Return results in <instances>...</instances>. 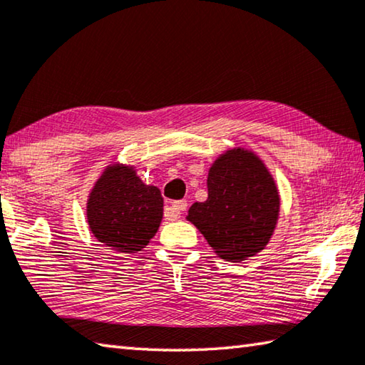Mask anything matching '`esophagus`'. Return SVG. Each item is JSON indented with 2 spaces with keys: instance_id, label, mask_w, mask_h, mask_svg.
<instances>
[{
  "instance_id": "esophagus-1",
  "label": "esophagus",
  "mask_w": 365,
  "mask_h": 365,
  "mask_svg": "<svg viewBox=\"0 0 365 365\" xmlns=\"http://www.w3.org/2000/svg\"><path fill=\"white\" fill-rule=\"evenodd\" d=\"M187 207H188V202L185 200H178L172 202V209L177 212V215H180L183 211H187Z\"/></svg>"
}]
</instances>
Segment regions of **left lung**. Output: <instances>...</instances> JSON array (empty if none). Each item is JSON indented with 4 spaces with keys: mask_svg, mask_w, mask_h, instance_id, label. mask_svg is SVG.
I'll list each match as a JSON object with an SVG mask.
<instances>
[{
    "mask_svg": "<svg viewBox=\"0 0 365 365\" xmlns=\"http://www.w3.org/2000/svg\"><path fill=\"white\" fill-rule=\"evenodd\" d=\"M279 211V190L262 160L235 148L209 169L207 200L195 202L187 219L219 257L240 262L265 248Z\"/></svg>",
    "mask_w": 365,
    "mask_h": 365,
    "instance_id": "1",
    "label": "left lung"
}]
</instances>
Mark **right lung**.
Listing matches in <instances>:
<instances>
[{
  "instance_id": "1",
  "label": "right lung",
  "mask_w": 365,
  "mask_h": 365,
  "mask_svg": "<svg viewBox=\"0 0 365 365\" xmlns=\"http://www.w3.org/2000/svg\"><path fill=\"white\" fill-rule=\"evenodd\" d=\"M158 187L145 185L133 168L109 165L91 190L86 219L91 233L119 252H137L150 243L163 220Z\"/></svg>"
}]
</instances>
